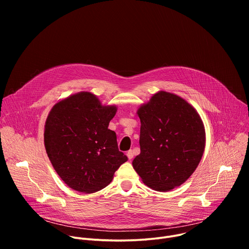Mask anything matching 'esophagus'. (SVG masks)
I'll use <instances>...</instances> for the list:
<instances>
[{
	"instance_id": "34e87169",
	"label": "esophagus",
	"mask_w": 249,
	"mask_h": 249,
	"mask_svg": "<svg viewBox=\"0 0 249 249\" xmlns=\"http://www.w3.org/2000/svg\"><path fill=\"white\" fill-rule=\"evenodd\" d=\"M126 155H127V157H128V159H129L130 160H131L133 159V157H134V153H133V151H131V150L128 151Z\"/></svg>"
}]
</instances>
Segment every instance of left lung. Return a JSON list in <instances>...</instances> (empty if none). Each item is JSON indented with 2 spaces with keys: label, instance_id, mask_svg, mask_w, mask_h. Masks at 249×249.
Instances as JSON below:
<instances>
[{
  "label": "left lung",
  "instance_id": "obj_1",
  "mask_svg": "<svg viewBox=\"0 0 249 249\" xmlns=\"http://www.w3.org/2000/svg\"><path fill=\"white\" fill-rule=\"evenodd\" d=\"M141 154L133 167L157 191L184 183L198 166L205 149L203 122L183 98L160 91L138 109Z\"/></svg>",
  "mask_w": 249,
  "mask_h": 249
}]
</instances>
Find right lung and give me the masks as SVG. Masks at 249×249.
<instances>
[{"label":"right lung","instance_id":"right-lung-1","mask_svg":"<svg viewBox=\"0 0 249 249\" xmlns=\"http://www.w3.org/2000/svg\"><path fill=\"white\" fill-rule=\"evenodd\" d=\"M116 106H102L83 91L56 103L44 131L48 158L61 179L72 189L93 193L107 186L128 160L118 150L116 133L108 129Z\"/></svg>","mask_w":249,"mask_h":249}]
</instances>
